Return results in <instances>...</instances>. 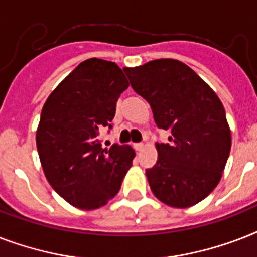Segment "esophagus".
<instances>
[{
  "label": "esophagus",
  "instance_id": "34e87169",
  "mask_svg": "<svg viewBox=\"0 0 257 257\" xmlns=\"http://www.w3.org/2000/svg\"><path fill=\"white\" fill-rule=\"evenodd\" d=\"M143 148H144V144H143V143H136V144H135V149H136V151H141Z\"/></svg>",
  "mask_w": 257,
  "mask_h": 257
}]
</instances>
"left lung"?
<instances>
[{
	"label": "left lung",
	"instance_id": "obj_1",
	"mask_svg": "<svg viewBox=\"0 0 257 257\" xmlns=\"http://www.w3.org/2000/svg\"><path fill=\"white\" fill-rule=\"evenodd\" d=\"M133 90L148 101L157 128L171 132L145 171L153 195L173 208L204 200L219 184L231 151L225 110L193 70L171 58L125 68Z\"/></svg>",
	"mask_w": 257,
	"mask_h": 257
}]
</instances>
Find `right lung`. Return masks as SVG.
<instances>
[{
  "label": "right lung",
  "instance_id": "obj_1",
  "mask_svg": "<svg viewBox=\"0 0 257 257\" xmlns=\"http://www.w3.org/2000/svg\"><path fill=\"white\" fill-rule=\"evenodd\" d=\"M129 86L114 62L89 58L48 97L36 143L42 169L62 199L96 209L120 191L135 157L129 145L102 148L100 133L112 129L118 97ZM109 132V131H108Z\"/></svg>",
  "mask_w": 257,
  "mask_h": 257
}]
</instances>
